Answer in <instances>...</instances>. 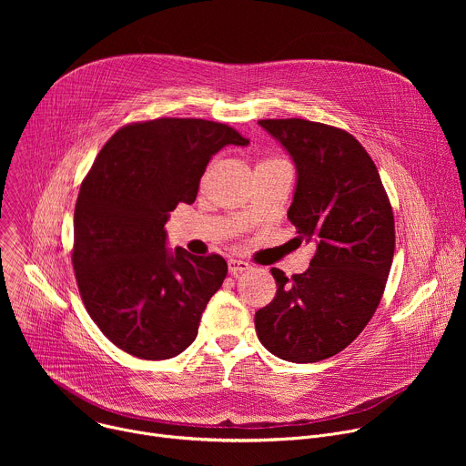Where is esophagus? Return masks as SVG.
I'll list each match as a JSON object with an SVG mask.
<instances>
[{
    "label": "esophagus",
    "mask_w": 466,
    "mask_h": 466,
    "mask_svg": "<svg viewBox=\"0 0 466 466\" xmlns=\"http://www.w3.org/2000/svg\"><path fill=\"white\" fill-rule=\"evenodd\" d=\"M250 269V263L245 261V259H238V258H230L228 259V271L232 275H239V273H245Z\"/></svg>",
    "instance_id": "1"
}]
</instances>
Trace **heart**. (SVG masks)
Wrapping results in <instances>:
<instances>
[{"label": "heart", "instance_id": "b5f03b06", "mask_svg": "<svg viewBox=\"0 0 466 466\" xmlns=\"http://www.w3.org/2000/svg\"><path fill=\"white\" fill-rule=\"evenodd\" d=\"M268 162H269V160H268Z\"/></svg>", "mask_w": 466, "mask_h": 466}]
</instances>
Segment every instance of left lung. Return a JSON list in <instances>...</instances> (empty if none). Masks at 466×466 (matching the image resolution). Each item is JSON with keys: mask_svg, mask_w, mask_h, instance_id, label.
Wrapping results in <instances>:
<instances>
[{"mask_svg": "<svg viewBox=\"0 0 466 466\" xmlns=\"http://www.w3.org/2000/svg\"><path fill=\"white\" fill-rule=\"evenodd\" d=\"M258 123L297 167L288 219L317 252L302 275L271 269L277 295L256 311V334L280 360L315 363L347 349L374 315L394 254L392 208L349 132L299 117Z\"/></svg>", "mask_w": 466, "mask_h": 466, "instance_id": "1", "label": "left lung"}]
</instances>
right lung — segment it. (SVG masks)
<instances>
[{
    "mask_svg": "<svg viewBox=\"0 0 466 466\" xmlns=\"http://www.w3.org/2000/svg\"><path fill=\"white\" fill-rule=\"evenodd\" d=\"M225 146L248 140L207 119L127 125L83 180L72 254L79 293L103 334L130 356L169 360L186 350L227 277L219 254L171 250L166 232L169 212L195 201L208 162Z\"/></svg>",
    "mask_w": 466,
    "mask_h": 466,
    "instance_id": "add662e5",
    "label": "right lung"
}]
</instances>
